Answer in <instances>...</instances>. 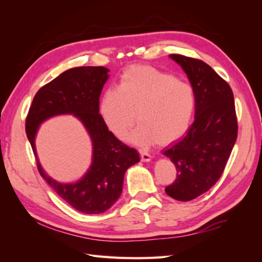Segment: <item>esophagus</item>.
<instances>
[{"mask_svg": "<svg viewBox=\"0 0 262 262\" xmlns=\"http://www.w3.org/2000/svg\"><path fill=\"white\" fill-rule=\"evenodd\" d=\"M140 156H141L142 162H149L150 158H152V156H150L148 153L144 152V150H140Z\"/></svg>", "mask_w": 262, "mask_h": 262, "instance_id": "obj_1", "label": "esophagus"}]
</instances>
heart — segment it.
<instances>
[{
    "label": "heart",
    "instance_id": "1",
    "mask_svg": "<svg viewBox=\"0 0 262 262\" xmlns=\"http://www.w3.org/2000/svg\"><path fill=\"white\" fill-rule=\"evenodd\" d=\"M194 106L191 85L153 67L134 66L121 74L117 89L102 94L99 109L116 137L123 138L138 120L132 142L167 145L187 131Z\"/></svg>",
    "mask_w": 262,
    "mask_h": 262
}]
</instances>
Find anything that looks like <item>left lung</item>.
I'll return each instance as SVG.
<instances>
[{
	"label": "left lung",
	"mask_w": 262,
	"mask_h": 262,
	"mask_svg": "<svg viewBox=\"0 0 262 262\" xmlns=\"http://www.w3.org/2000/svg\"><path fill=\"white\" fill-rule=\"evenodd\" d=\"M184 69L194 92V122L163 154L175 164V181L165 188L169 196L190 201L207 192L223 173L237 139L234 94L228 83L202 60L170 54Z\"/></svg>",
	"instance_id": "8db88e82"
}]
</instances>
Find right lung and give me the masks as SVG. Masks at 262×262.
Listing matches in <instances>:
<instances>
[{
    "label": "right lung",
    "instance_id": "right-lung-1",
    "mask_svg": "<svg viewBox=\"0 0 262 262\" xmlns=\"http://www.w3.org/2000/svg\"><path fill=\"white\" fill-rule=\"evenodd\" d=\"M104 67L70 69L43 85L35 95L26 117V133L41 177L71 207L86 214L107 211L122 191L124 173L140 161L136 148L125 145L108 130L99 114V97L108 80ZM73 113L84 123L93 141V163L76 184L62 185L43 171L37 161L34 137L37 126L55 114Z\"/></svg>",
    "mask_w": 262,
    "mask_h": 262
}]
</instances>
